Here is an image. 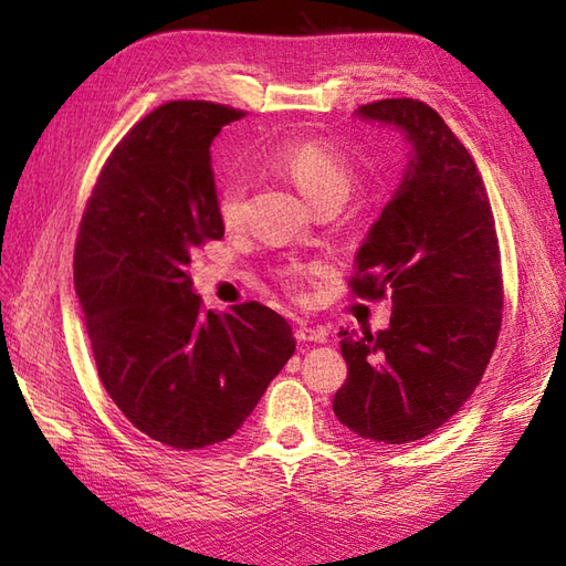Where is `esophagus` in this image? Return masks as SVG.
Listing matches in <instances>:
<instances>
[{
    "label": "esophagus",
    "instance_id": "esophagus-1",
    "mask_svg": "<svg viewBox=\"0 0 566 566\" xmlns=\"http://www.w3.org/2000/svg\"><path fill=\"white\" fill-rule=\"evenodd\" d=\"M296 340H302V343H326L328 333L323 328L306 326V323H302V326L296 328Z\"/></svg>",
    "mask_w": 566,
    "mask_h": 566
}]
</instances>
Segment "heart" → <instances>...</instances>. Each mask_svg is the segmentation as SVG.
<instances>
[{
  "mask_svg": "<svg viewBox=\"0 0 566 566\" xmlns=\"http://www.w3.org/2000/svg\"><path fill=\"white\" fill-rule=\"evenodd\" d=\"M272 165L284 172L302 191L311 207H318L323 201H345L355 185V172L350 163L328 143L321 140H298L282 146L272 155ZM245 207V182L240 177H228L219 189L216 211L226 228H235L243 221ZM290 280L298 274L296 268L284 272Z\"/></svg>",
  "mask_w": 566,
  "mask_h": 566,
  "instance_id": "1",
  "label": "heart"
}]
</instances>
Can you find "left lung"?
<instances>
[{"label":"left lung","mask_w":566,"mask_h":566,"mask_svg":"<svg viewBox=\"0 0 566 566\" xmlns=\"http://www.w3.org/2000/svg\"><path fill=\"white\" fill-rule=\"evenodd\" d=\"M355 114L401 130L411 153L355 255L353 292L389 294V328L338 333L347 379L333 411L359 438L406 444L448 423L482 381L501 331L499 240L472 155L436 109L381 99Z\"/></svg>","instance_id":"obj_1"}]
</instances>
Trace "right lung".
Listing matches in <instances>:
<instances>
[{"label":"right lung","mask_w":566,"mask_h":566,"mask_svg":"<svg viewBox=\"0 0 566 566\" xmlns=\"http://www.w3.org/2000/svg\"><path fill=\"white\" fill-rule=\"evenodd\" d=\"M240 112L163 104L114 148L82 216L75 290L99 379L122 413L175 450L223 442L296 350L262 304L203 311L191 252L223 238L211 143Z\"/></svg>","instance_id":"obj_1"}]
</instances>
